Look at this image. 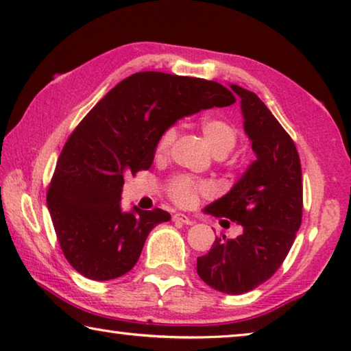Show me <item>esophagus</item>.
I'll return each mask as SVG.
<instances>
[{"label":"esophagus","mask_w":351,"mask_h":351,"mask_svg":"<svg viewBox=\"0 0 351 351\" xmlns=\"http://www.w3.org/2000/svg\"><path fill=\"white\" fill-rule=\"evenodd\" d=\"M173 221H180L182 224H193V219L189 218L187 215H184V213H175L173 215Z\"/></svg>","instance_id":"obj_1"}]
</instances>
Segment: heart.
<instances>
[{"instance_id":"b5f03b06","label":"heart","mask_w":351,"mask_h":351,"mask_svg":"<svg viewBox=\"0 0 351 351\" xmlns=\"http://www.w3.org/2000/svg\"><path fill=\"white\" fill-rule=\"evenodd\" d=\"M199 128L207 145H209L215 156H226L229 152H232V148L237 144V139H239L237 130L229 122L223 121V119L207 117L204 121H201ZM175 138V128L165 130L156 144L158 158H162L169 153ZM169 192L176 203L182 206H193L198 201V195L209 192V187L204 186V184H198L189 180V178H176V180L170 182Z\"/></svg>"}]
</instances>
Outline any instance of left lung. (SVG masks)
<instances>
[{
	"instance_id": "obj_1",
	"label": "left lung",
	"mask_w": 351,
	"mask_h": 351,
	"mask_svg": "<svg viewBox=\"0 0 351 351\" xmlns=\"http://www.w3.org/2000/svg\"><path fill=\"white\" fill-rule=\"evenodd\" d=\"M240 97L255 161L234 187L204 209L243 226L234 240L215 239L197 260L201 280L224 294H245L274 276L302 223V169L293 139L258 96L230 83ZM226 221V219H224Z\"/></svg>"
}]
</instances>
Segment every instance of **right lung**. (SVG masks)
<instances>
[{"label": "right lung", "mask_w": 351, "mask_h": 351, "mask_svg": "<svg viewBox=\"0 0 351 351\" xmlns=\"http://www.w3.org/2000/svg\"><path fill=\"white\" fill-rule=\"evenodd\" d=\"M235 102L217 82L156 71L127 77L69 136L47 190V209L64 257L91 280L133 268L162 209L123 212V178L148 170L158 139L184 116Z\"/></svg>", "instance_id": "add662e5"}]
</instances>
